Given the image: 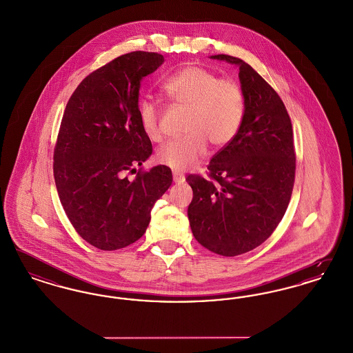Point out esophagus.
I'll return each instance as SVG.
<instances>
[{
  "label": "esophagus",
  "mask_w": 353,
  "mask_h": 353,
  "mask_svg": "<svg viewBox=\"0 0 353 353\" xmlns=\"http://www.w3.org/2000/svg\"><path fill=\"white\" fill-rule=\"evenodd\" d=\"M173 181H174L176 184H181V183H184V174H181V173H179V172H173Z\"/></svg>",
  "instance_id": "34e87169"
}]
</instances>
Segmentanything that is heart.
Returning <instances> with one entry per match:
<instances>
[{
  "label": "heart",
  "instance_id": "b5f03b06",
  "mask_svg": "<svg viewBox=\"0 0 353 353\" xmlns=\"http://www.w3.org/2000/svg\"><path fill=\"white\" fill-rule=\"evenodd\" d=\"M169 99L188 108L186 134L161 145L157 161L174 170L194 165L208 152V141L223 148L234 140L245 118L243 90L234 79L219 78L201 66H185L163 82ZM137 117L144 134L159 141L163 136L161 110L152 99H141Z\"/></svg>",
  "mask_w": 353,
  "mask_h": 353
}]
</instances>
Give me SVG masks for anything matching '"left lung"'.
Segmentation results:
<instances>
[{"mask_svg": "<svg viewBox=\"0 0 353 353\" xmlns=\"http://www.w3.org/2000/svg\"><path fill=\"white\" fill-rule=\"evenodd\" d=\"M212 58L238 66L246 110L234 140L210 160V180L186 177L193 190L188 219L203 248L235 256L262 245L283 219L296 157L291 119L276 91L242 59Z\"/></svg>", "mask_w": 353, "mask_h": 353, "instance_id": "left-lung-1", "label": "left lung"}]
</instances>
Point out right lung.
I'll list each match as a JSON object with an SVG mask.
<instances>
[{
    "mask_svg": "<svg viewBox=\"0 0 353 353\" xmlns=\"http://www.w3.org/2000/svg\"><path fill=\"white\" fill-rule=\"evenodd\" d=\"M163 62L157 52L120 55L84 78L63 112L52 167L58 196L77 233L101 250L141 238L172 184L165 165L136 170L152 154L137 117L140 83Z\"/></svg>",
    "mask_w": 353,
    "mask_h": 353,
    "instance_id": "1",
    "label": "right lung"
}]
</instances>
